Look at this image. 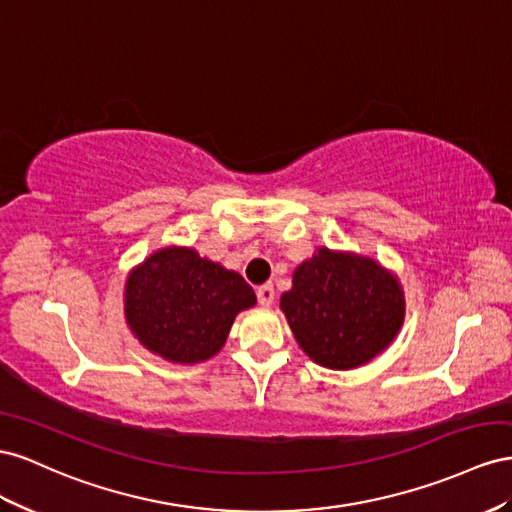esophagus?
Masks as SVG:
<instances>
[{"mask_svg": "<svg viewBox=\"0 0 512 512\" xmlns=\"http://www.w3.org/2000/svg\"><path fill=\"white\" fill-rule=\"evenodd\" d=\"M257 300L261 306H270L274 300V287L270 283L257 287Z\"/></svg>", "mask_w": 512, "mask_h": 512, "instance_id": "34e87169", "label": "esophagus"}]
</instances>
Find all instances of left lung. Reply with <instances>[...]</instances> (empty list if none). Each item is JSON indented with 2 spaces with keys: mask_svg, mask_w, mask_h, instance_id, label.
Returning a JSON list of instances; mask_svg holds the SVG:
<instances>
[{
  "mask_svg": "<svg viewBox=\"0 0 512 512\" xmlns=\"http://www.w3.org/2000/svg\"><path fill=\"white\" fill-rule=\"evenodd\" d=\"M281 309L298 345L328 369H354L397 337L403 294L373 259L319 248L294 272Z\"/></svg>",
  "mask_w": 512,
  "mask_h": 512,
  "instance_id": "1",
  "label": "left lung"
}]
</instances>
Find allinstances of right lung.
<instances>
[{
    "instance_id": "obj_1",
    "label": "right lung",
    "mask_w": 512,
    "mask_h": 512,
    "mask_svg": "<svg viewBox=\"0 0 512 512\" xmlns=\"http://www.w3.org/2000/svg\"><path fill=\"white\" fill-rule=\"evenodd\" d=\"M255 291L193 248H163L128 276L126 319L135 337L171 362L208 360L223 347L233 319Z\"/></svg>"
}]
</instances>
